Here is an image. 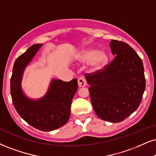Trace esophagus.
<instances>
[{"label": "esophagus", "instance_id": "esophagus-1", "mask_svg": "<svg viewBox=\"0 0 156 156\" xmlns=\"http://www.w3.org/2000/svg\"><path fill=\"white\" fill-rule=\"evenodd\" d=\"M86 80L83 77H80L78 79V85L79 87H84L86 85Z\"/></svg>", "mask_w": 156, "mask_h": 156}]
</instances>
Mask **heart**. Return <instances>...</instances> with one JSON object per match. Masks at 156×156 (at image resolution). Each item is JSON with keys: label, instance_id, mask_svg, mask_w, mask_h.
Here are the masks:
<instances>
[{"label": "heart", "instance_id": "obj_1", "mask_svg": "<svg viewBox=\"0 0 156 156\" xmlns=\"http://www.w3.org/2000/svg\"><path fill=\"white\" fill-rule=\"evenodd\" d=\"M80 61H90V66L93 71L101 70L108 61V54L104 51H98L95 49L84 50L80 55Z\"/></svg>", "mask_w": 156, "mask_h": 156}]
</instances>
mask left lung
I'll return each instance as SVG.
<instances>
[{
	"label": "left lung",
	"instance_id": "1",
	"mask_svg": "<svg viewBox=\"0 0 156 156\" xmlns=\"http://www.w3.org/2000/svg\"><path fill=\"white\" fill-rule=\"evenodd\" d=\"M113 61L101 70L84 74L97 116L112 123L124 121L141 103L145 89L142 59L128 44L111 40Z\"/></svg>",
	"mask_w": 156,
	"mask_h": 156
}]
</instances>
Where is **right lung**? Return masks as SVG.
I'll list each match as a JSON object with an SVG mask.
<instances>
[{"label": "right lung", "instance_id": "right-lung-1", "mask_svg": "<svg viewBox=\"0 0 156 156\" xmlns=\"http://www.w3.org/2000/svg\"><path fill=\"white\" fill-rule=\"evenodd\" d=\"M41 45L35 44L17 58L11 78V95L17 113L26 122L37 129L50 132L68 122L71 104L78 88L76 78L70 82L53 80L47 95L38 101H31L21 90L23 71Z\"/></svg>", "mask_w": 156, "mask_h": 156}]
</instances>
